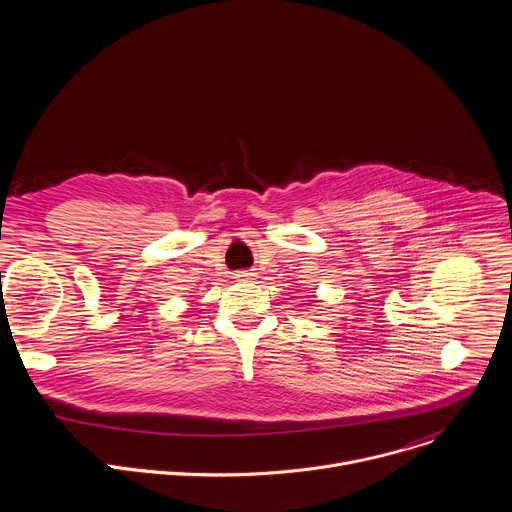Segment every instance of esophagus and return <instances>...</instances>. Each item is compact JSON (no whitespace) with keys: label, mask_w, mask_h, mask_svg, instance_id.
Segmentation results:
<instances>
[{"label":"esophagus","mask_w":512,"mask_h":512,"mask_svg":"<svg viewBox=\"0 0 512 512\" xmlns=\"http://www.w3.org/2000/svg\"><path fill=\"white\" fill-rule=\"evenodd\" d=\"M253 277H255L253 271H237V273H235V279H237V281H249V279H253Z\"/></svg>","instance_id":"1"}]
</instances>
